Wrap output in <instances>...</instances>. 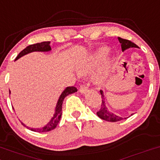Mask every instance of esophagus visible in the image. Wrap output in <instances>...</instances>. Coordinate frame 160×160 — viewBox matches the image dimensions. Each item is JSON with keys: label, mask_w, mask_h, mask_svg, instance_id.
I'll use <instances>...</instances> for the list:
<instances>
[{"label": "esophagus", "mask_w": 160, "mask_h": 160, "mask_svg": "<svg viewBox=\"0 0 160 160\" xmlns=\"http://www.w3.org/2000/svg\"><path fill=\"white\" fill-rule=\"evenodd\" d=\"M87 90H88V87H86V86H81L80 87V92L81 93H85L86 92H87Z\"/></svg>", "instance_id": "34e87169"}]
</instances>
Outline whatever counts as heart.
<instances>
[{
    "label": "heart",
    "mask_w": 160,
    "mask_h": 160,
    "mask_svg": "<svg viewBox=\"0 0 160 160\" xmlns=\"http://www.w3.org/2000/svg\"><path fill=\"white\" fill-rule=\"evenodd\" d=\"M109 53V50L106 47H102L98 50H96L91 56H89L88 59L83 61L78 67V72L80 74H87L94 71L95 68L99 64H101ZM107 75L105 71L98 72L94 76V81L96 83L102 85L106 80Z\"/></svg>",
    "instance_id": "obj_1"
}]
</instances>
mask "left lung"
Here are the masks:
<instances>
[{
	"label": "left lung",
	"mask_w": 160,
	"mask_h": 160,
	"mask_svg": "<svg viewBox=\"0 0 160 160\" xmlns=\"http://www.w3.org/2000/svg\"><path fill=\"white\" fill-rule=\"evenodd\" d=\"M119 42L121 43V45H122V52H124L125 50L128 49L130 48H139L136 44H134L132 42L129 41V40L124 39V38H122L120 37L118 38ZM100 93H101L102 96V104H101V108L99 110V112H97V115L99 116L100 118L102 119V120L107 121V122H119V121L124 120V119H127L128 118H129L131 115H132L133 114H131V115L128 117H121L118 116V115H115V114L112 113V112H110L108 110V108H107L106 103V97H105L104 93H103L102 90H100Z\"/></svg>",
	"instance_id": "8db88e82"
}]
</instances>
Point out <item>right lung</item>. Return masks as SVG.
<instances>
[{
	"instance_id": "1",
	"label": "right lung",
	"mask_w": 160,
	"mask_h": 160,
	"mask_svg": "<svg viewBox=\"0 0 160 160\" xmlns=\"http://www.w3.org/2000/svg\"><path fill=\"white\" fill-rule=\"evenodd\" d=\"M50 42H42L40 43H36L33 44V45H30L29 46L26 47V48H24L22 52H20V54L17 55V57L16 58L15 61L18 60L19 58H20L22 56L26 55V54L31 53V52H50L52 50V48L50 46ZM77 89L76 87H68L67 88L64 89L62 92V93L61 94V96H59V99L58 100V102L56 104L55 107V111H54V113L53 115V117L51 118V120L45 124V126L42 128H31V131H35V132H38V133H44V132H48V131H52L55 128L57 127L59 121H60L61 114H62V104L63 101H64V98L66 97L68 95L73 93V92H77ZM22 125L26 126L23 123H22ZM28 128V127H27Z\"/></svg>"
}]
</instances>
